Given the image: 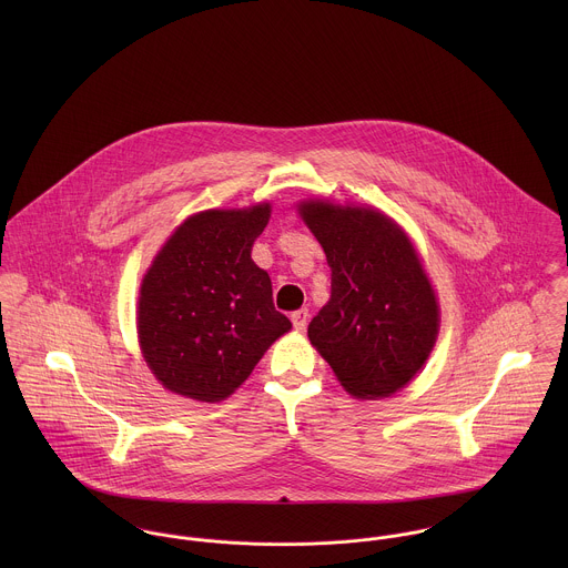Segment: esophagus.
<instances>
[{
  "mask_svg": "<svg viewBox=\"0 0 568 568\" xmlns=\"http://www.w3.org/2000/svg\"><path fill=\"white\" fill-rule=\"evenodd\" d=\"M308 317H311V315H308V308H300V311H295V313H293V317H291V320H293V325H295V329H297V332H304V329H306Z\"/></svg>",
  "mask_w": 568,
  "mask_h": 568,
  "instance_id": "34e87169",
  "label": "esophagus"
}]
</instances>
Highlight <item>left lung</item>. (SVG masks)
Wrapping results in <instances>:
<instances>
[{"label":"left lung","instance_id":"8db88e82","mask_svg":"<svg viewBox=\"0 0 568 568\" xmlns=\"http://www.w3.org/2000/svg\"><path fill=\"white\" fill-rule=\"evenodd\" d=\"M332 271L311 343L356 398H387L417 374L439 327L430 282L405 232L376 210L300 207Z\"/></svg>","mask_w":568,"mask_h":568}]
</instances>
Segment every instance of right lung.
<instances>
[{"label": "right lung", "instance_id": "1", "mask_svg": "<svg viewBox=\"0 0 568 568\" xmlns=\"http://www.w3.org/2000/svg\"><path fill=\"white\" fill-rule=\"evenodd\" d=\"M271 205L187 219L149 268L138 308L144 358L165 389L201 403L232 396L291 329L271 277L251 260Z\"/></svg>", "mask_w": 568, "mask_h": 568}]
</instances>
